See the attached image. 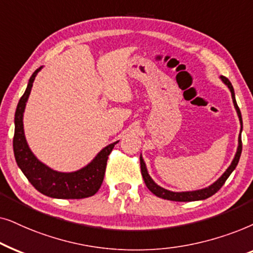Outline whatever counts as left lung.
<instances>
[{
    "mask_svg": "<svg viewBox=\"0 0 253 253\" xmlns=\"http://www.w3.org/2000/svg\"><path fill=\"white\" fill-rule=\"evenodd\" d=\"M222 82H223L225 85L229 87L231 92V97H232V102H234V106L237 111L238 118H240V123H241V133H242V128H243V121H242V114L240 111V107H238L237 103H236V98H235V91L234 87H232L230 81H229L227 77L221 76ZM241 133L240 136H238V147H237V151L236 155H235L234 160H232L231 164L229 166V168L225 170V172L222 174V176L218 178V179L215 181L214 184H211V186H208L206 188H203V190H197V191H190V192H172L169 190H166V188L158 186V185L155 183V181L151 179V177L148 173L146 164H144L143 158L140 157V164H141V173H142L143 180L146 183L147 187L149 188V191L153 192V193L156 195V197H160L162 199H167V200H171V201H197V200H204L207 199V198L211 197V195L216 193V192L220 190V188L223 186V184L225 183V180L228 179V177L230 176L232 171L235 170V168L237 167L238 161H240L241 154H242V137H241Z\"/></svg>",
    "mask_w": 253,
    "mask_h": 253,
    "instance_id": "8db88e82",
    "label": "left lung"
}]
</instances>
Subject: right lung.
<instances>
[{"label":"right lung","mask_w":253,"mask_h":253,"mask_svg":"<svg viewBox=\"0 0 253 253\" xmlns=\"http://www.w3.org/2000/svg\"><path fill=\"white\" fill-rule=\"evenodd\" d=\"M42 68V67L37 69L30 77L28 87L24 95L19 99L16 109L15 135L12 143L17 166L33 185V187L47 197L56 198V199H83V198L91 197L102 186L107 158L113 147L119 141L106 146L86 167L74 172H59L42 163L29 148L24 135V127H23V113L26 102L37 74Z\"/></svg>","instance_id":"1"}]
</instances>
